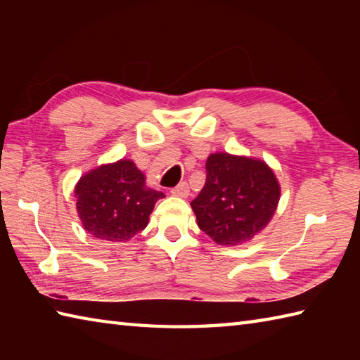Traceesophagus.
<instances>
[{"label": "esophagus", "instance_id": "34e87169", "mask_svg": "<svg viewBox=\"0 0 360 360\" xmlns=\"http://www.w3.org/2000/svg\"><path fill=\"white\" fill-rule=\"evenodd\" d=\"M172 195L173 196H178V198H187L190 195V188H188L187 182H181L179 186H176L172 190Z\"/></svg>", "mask_w": 360, "mask_h": 360}]
</instances>
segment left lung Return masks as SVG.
<instances>
[{
    "mask_svg": "<svg viewBox=\"0 0 360 360\" xmlns=\"http://www.w3.org/2000/svg\"><path fill=\"white\" fill-rule=\"evenodd\" d=\"M207 179L190 202L202 232L221 246H240L269 224L280 201V182L258 158L217 151L205 160Z\"/></svg>",
    "mask_w": 360,
    "mask_h": 360,
    "instance_id": "obj_1",
    "label": "left lung"
}]
</instances>
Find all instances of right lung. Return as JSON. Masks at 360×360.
I'll use <instances>...</instances> for the list:
<instances>
[{"label": "right lung", "instance_id": "right-lung-1", "mask_svg": "<svg viewBox=\"0 0 360 360\" xmlns=\"http://www.w3.org/2000/svg\"><path fill=\"white\" fill-rule=\"evenodd\" d=\"M131 159L102 164L79 179L75 207L83 229L97 240L124 243L142 232L162 192L147 186Z\"/></svg>", "mask_w": 360, "mask_h": 360}]
</instances>
